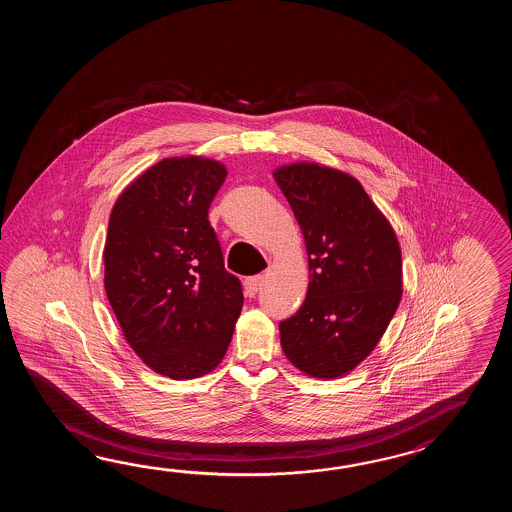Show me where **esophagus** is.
Returning a JSON list of instances; mask_svg holds the SVG:
<instances>
[{
  "mask_svg": "<svg viewBox=\"0 0 512 512\" xmlns=\"http://www.w3.org/2000/svg\"><path fill=\"white\" fill-rule=\"evenodd\" d=\"M261 283H263V274H256V276L247 278V280L243 282V289H245V294H247V296H254V294L260 291Z\"/></svg>",
  "mask_w": 512,
  "mask_h": 512,
  "instance_id": "34e87169",
  "label": "esophagus"
}]
</instances>
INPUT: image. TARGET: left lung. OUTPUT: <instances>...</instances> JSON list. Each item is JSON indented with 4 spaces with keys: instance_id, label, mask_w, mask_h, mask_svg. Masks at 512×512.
Masks as SVG:
<instances>
[{
    "instance_id": "left-lung-1",
    "label": "left lung",
    "mask_w": 512,
    "mask_h": 512,
    "mask_svg": "<svg viewBox=\"0 0 512 512\" xmlns=\"http://www.w3.org/2000/svg\"><path fill=\"white\" fill-rule=\"evenodd\" d=\"M274 179L304 234L309 287L280 322L285 357L318 379L357 368L379 344L403 296L401 247L359 181L316 163L285 164Z\"/></svg>"
}]
</instances>
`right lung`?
I'll return each mask as SVG.
<instances>
[{
  "label": "right lung",
  "mask_w": 512,
  "mask_h": 512,
  "mask_svg": "<svg viewBox=\"0 0 512 512\" xmlns=\"http://www.w3.org/2000/svg\"><path fill=\"white\" fill-rule=\"evenodd\" d=\"M225 177L219 161L163 159L126 186L109 216V304L142 362L174 381L218 366L243 307L208 221Z\"/></svg>",
  "instance_id": "add662e5"
}]
</instances>
